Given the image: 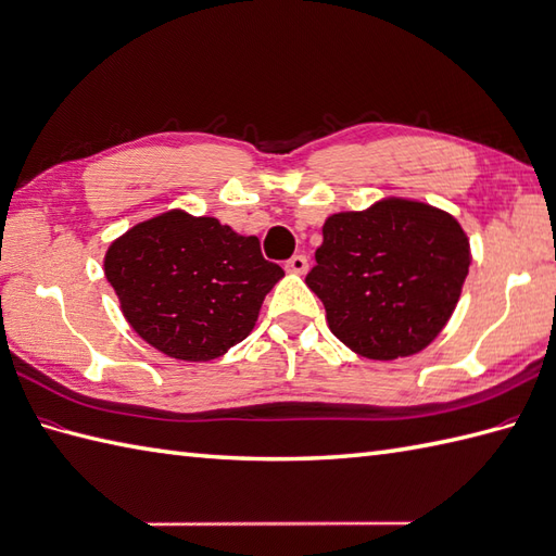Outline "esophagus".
<instances>
[{"mask_svg": "<svg viewBox=\"0 0 556 556\" xmlns=\"http://www.w3.org/2000/svg\"><path fill=\"white\" fill-rule=\"evenodd\" d=\"M287 269L293 275H305L307 273V257L305 255H293L287 261Z\"/></svg>", "mask_w": 556, "mask_h": 556, "instance_id": "1", "label": "esophagus"}]
</instances>
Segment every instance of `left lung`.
<instances>
[{"label": "left lung", "mask_w": 556, "mask_h": 556, "mask_svg": "<svg viewBox=\"0 0 556 556\" xmlns=\"http://www.w3.org/2000/svg\"><path fill=\"white\" fill-rule=\"evenodd\" d=\"M305 283L325 303L333 337L369 359L424 351L459 301L469 275V239L433 205L383 199L337 213Z\"/></svg>", "instance_id": "obj_1"}]
</instances>
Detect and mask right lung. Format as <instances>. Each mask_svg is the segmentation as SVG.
Wrapping results in <instances>:
<instances>
[{"label": "right lung", "mask_w": 556, "mask_h": 556, "mask_svg": "<svg viewBox=\"0 0 556 556\" xmlns=\"http://www.w3.org/2000/svg\"><path fill=\"white\" fill-rule=\"evenodd\" d=\"M103 273L141 339L167 357L205 363L255 327L283 269L215 217L170 211L115 239Z\"/></svg>", "instance_id": "add662e5"}]
</instances>
